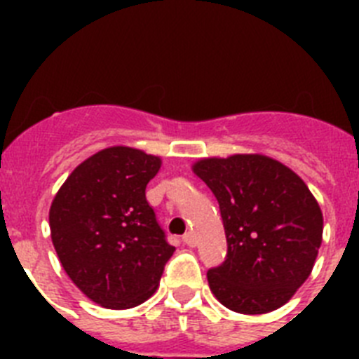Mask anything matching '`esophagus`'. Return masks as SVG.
Masks as SVG:
<instances>
[{"label": "esophagus", "instance_id": "esophagus-1", "mask_svg": "<svg viewBox=\"0 0 359 359\" xmlns=\"http://www.w3.org/2000/svg\"><path fill=\"white\" fill-rule=\"evenodd\" d=\"M183 243H185L187 246H190V248H192V246H196L194 233H192V231H187L185 236H183Z\"/></svg>", "mask_w": 359, "mask_h": 359}]
</instances>
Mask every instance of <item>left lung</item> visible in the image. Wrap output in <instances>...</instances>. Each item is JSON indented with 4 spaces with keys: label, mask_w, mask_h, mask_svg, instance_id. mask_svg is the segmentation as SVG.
I'll return each mask as SVG.
<instances>
[{
    "label": "left lung",
    "mask_w": 359,
    "mask_h": 359,
    "mask_svg": "<svg viewBox=\"0 0 359 359\" xmlns=\"http://www.w3.org/2000/svg\"><path fill=\"white\" fill-rule=\"evenodd\" d=\"M192 170L214 192L226 233L224 262L207 273L214 297L243 315L284 306L322 244L315 196L290 167L262 154L205 158Z\"/></svg>",
    "instance_id": "8db88e82"
}]
</instances>
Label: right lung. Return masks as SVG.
<instances>
[{
  "label": "right lung",
  "mask_w": 359,
  "mask_h": 359,
  "mask_svg": "<svg viewBox=\"0 0 359 359\" xmlns=\"http://www.w3.org/2000/svg\"><path fill=\"white\" fill-rule=\"evenodd\" d=\"M160 167V158L140 149H102L69 174L50 207L52 243L66 275L107 309L152 297L176 250L145 198Z\"/></svg>",
  "instance_id": "right-lung-1"
}]
</instances>
